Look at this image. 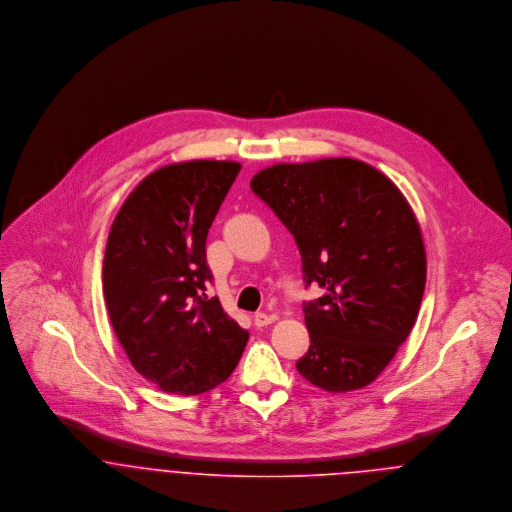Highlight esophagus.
Wrapping results in <instances>:
<instances>
[{"mask_svg": "<svg viewBox=\"0 0 512 512\" xmlns=\"http://www.w3.org/2000/svg\"><path fill=\"white\" fill-rule=\"evenodd\" d=\"M272 321H276L274 315H268V313H256V315H254V325H256V327H266V325H270Z\"/></svg>", "mask_w": 512, "mask_h": 512, "instance_id": "obj_1", "label": "esophagus"}]
</instances>
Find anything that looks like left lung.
I'll list each match as a JSON object with an SVG mask.
<instances>
[{"label":"left lung","instance_id":"1","mask_svg":"<svg viewBox=\"0 0 512 512\" xmlns=\"http://www.w3.org/2000/svg\"><path fill=\"white\" fill-rule=\"evenodd\" d=\"M252 191L295 238L305 288L309 351L295 366L313 386L370 384L410 335L426 288L422 230L400 189L351 157L278 163Z\"/></svg>","mask_w":512,"mask_h":512}]
</instances>
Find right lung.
Returning <instances> with one entry per match:
<instances>
[{"instance_id": "1", "label": "right lung", "mask_w": 512, "mask_h": 512, "mask_svg": "<svg viewBox=\"0 0 512 512\" xmlns=\"http://www.w3.org/2000/svg\"><path fill=\"white\" fill-rule=\"evenodd\" d=\"M240 171L236 161L165 165L130 193L112 222L102 284L130 363L159 390L193 396L236 368L248 331L209 297L207 234Z\"/></svg>"}]
</instances>
